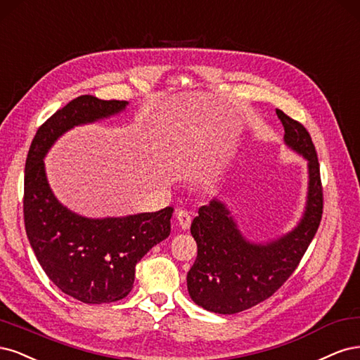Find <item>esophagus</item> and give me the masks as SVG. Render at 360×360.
Segmentation results:
<instances>
[{"label": "esophagus", "instance_id": "esophagus-1", "mask_svg": "<svg viewBox=\"0 0 360 360\" xmlns=\"http://www.w3.org/2000/svg\"><path fill=\"white\" fill-rule=\"evenodd\" d=\"M176 219H178L179 226L184 230H187L190 227V224H191V215H190L188 211H185V210H178L176 211Z\"/></svg>", "mask_w": 360, "mask_h": 360}]
</instances>
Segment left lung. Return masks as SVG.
<instances>
[{"label": "left lung", "mask_w": 360, "mask_h": 360, "mask_svg": "<svg viewBox=\"0 0 360 360\" xmlns=\"http://www.w3.org/2000/svg\"><path fill=\"white\" fill-rule=\"evenodd\" d=\"M276 115L285 145L308 161L305 211L287 235L254 243L242 236L221 200L200 207L191 223L197 257L187 274V287L197 305L217 314H236L271 297L295 272L321 221L323 188L314 143L302 124L280 109Z\"/></svg>", "instance_id": "1"}]
</instances>
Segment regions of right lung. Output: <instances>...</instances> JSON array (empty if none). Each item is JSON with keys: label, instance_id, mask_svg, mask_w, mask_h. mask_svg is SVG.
<instances>
[{"label": "right lung", "instance_id": "right-lung-1", "mask_svg": "<svg viewBox=\"0 0 360 360\" xmlns=\"http://www.w3.org/2000/svg\"><path fill=\"white\" fill-rule=\"evenodd\" d=\"M127 104L94 96L72 100L40 127L27 155L24 219L30 245L49 280L84 304L117 302L131 292L137 262L170 235L173 207L118 218L77 215L52 193L43 158L65 131L109 118Z\"/></svg>", "mask_w": 360, "mask_h": 360}]
</instances>
